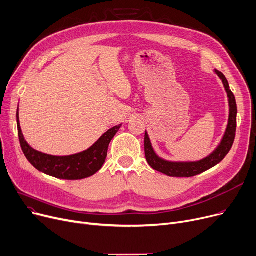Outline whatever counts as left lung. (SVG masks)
Here are the masks:
<instances>
[{
    "instance_id": "8db88e82",
    "label": "left lung",
    "mask_w": 256,
    "mask_h": 256,
    "mask_svg": "<svg viewBox=\"0 0 256 256\" xmlns=\"http://www.w3.org/2000/svg\"><path fill=\"white\" fill-rule=\"evenodd\" d=\"M214 73L218 75V78L222 80L223 86L226 91L228 98V106H230V114H228V122L226 129L222 136L220 144L214 151L208 155L206 157L198 160V161H172L160 157L153 148L151 140L148 138V134L146 131L144 134V154L146 159L150 166L153 170L162 172L170 176H180V178H190L193 176L200 174L210 168H214L215 165L220 163L224 157L228 154L232 146L234 136H236V98L230 91L228 82L226 78L224 76L223 73L218 70H214Z\"/></svg>"
}]
</instances>
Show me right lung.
<instances>
[{"label": "right lung", "instance_id": "1", "mask_svg": "<svg viewBox=\"0 0 256 256\" xmlns=\"http://www.w3.org/2000/svg\"><path fill=\"white\" fill-rule=\"evenodd\" d=\"M18 138L26 158L39 172L62 180H82L95 174L101 170L108 156L110 142L122 127V124L108 130L88 148L68 156H54L36 151L24 138L20 123L18 108L16 112Z\"/></svg>", "mask_w": 256, "mask_h": 256}]
</instances>
